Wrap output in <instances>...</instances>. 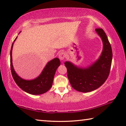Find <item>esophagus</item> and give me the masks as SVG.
<instances>
[{
    "instance_id": "esophagus-1",
    "label": "esophagus",
    "mask_w": 126,
    "mask_h": 126,
    "mask_svg": "<svg viewBox=\"0 0 126 126\" xmlns=\"http://www.w3.org/2000/svg\"><path fill=\"white\" fill-rule=\"evenodd\" d=\"M59 58L61 59V60H64L65 58V57H66V54L64 52H62L60 53L59 54Z\"/></svg>"
}]
</instances>
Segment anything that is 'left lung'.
Wrapping results in <instances>:
<instances>
[{"mask_svg":"<svg viewBox=\"0 0 126 126\" xmlns=\"http://www.w3.org/2000/svg\"><path fill=\"white\" fill-rule=\"evenodd\" d=\"M95 30L103 42V50L99 58L85 68L77 67L70 62L64 63L71 85L80 92H90L99 88L106 80L110 72L112 59L111 45L102 29Z\"/></svg>","mask_w":126,"mask_h":126,"instance_id":"1","label":"left lung"}]
</instances>
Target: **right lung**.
Masks as SVG:
<instances>
[{"label": "right lung", "mask_w": 126, "mask_h": 126, "mask_svg": "<svg viewBox=\"0 0 126 126\" xmlns=\"http://www.w3.org/2000/svg\"><path fill=\"white\" fill-rule=\"evenodd\" d=\"M16 38L17 37L14 42ZM13 45L14 43L11 46L10 51V67L11 74L15 83L22 90L32 95H40L46 93L52 87L56 71L61 64L59 59L55 58L49 61L37 78L31 80H26L20 78L14 69L12 62Z\"/></svg>", "instance_id": "obj_1"}]
</instances>
